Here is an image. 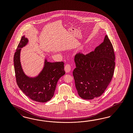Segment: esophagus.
<instances>
[{"label":"esophagus","instance_id":"1","mask_svg":"<svg viewBox=\"0 0 133 133\" xmlns=\"http://www.w3.org/2000/svg\"><path fill=\"white\" fill-rule=\"evenodd\" d=\"M71 70V66L69 64H66L65 66V71L66 72H70Z\"/></svg>","mask_w":133,"mask_h":133}]
</instances>
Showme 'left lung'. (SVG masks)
<instances>
[{"label": "left lung", "mask_w": 133, "mask_h": 133, "mask_svg": "<svg viewBox=\"0 0 133 133\" xmlns=\"http://www.w3.org/2000/svg\"><path fill=\"white\" fill-rule=\"evenodd\" d=\"M113 45L106 35L103 42L94 51L75 56L76 68L72 72L79 97L92 99L104 92L113 77L115 66Z\"/></svg>", "instance_id": "left-lung-1"}]
</instances>
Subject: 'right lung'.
I'll return each mask as SVG.
<instances>
[{
    "label": "right lung",
    "instance_id": "1",
    "mask_svg": "<svg viewBox=\"0 0 133 133\" xmlns=\"http://www.w3.org/2000/svg\"><path fill=\"white\" fill-rule=\"evenodd\" d=\"M28 43V39L22 36L14 55L16 83L23 93L32 101L46 102L53 97L57 81L65 74L64 63L50 62L46 59L44 67L37 76L28 77L23 71L20 60L21 48Z\"/></svg>",
    "mask_w": 133,
    "mask_h": 133
}]
</instances>
